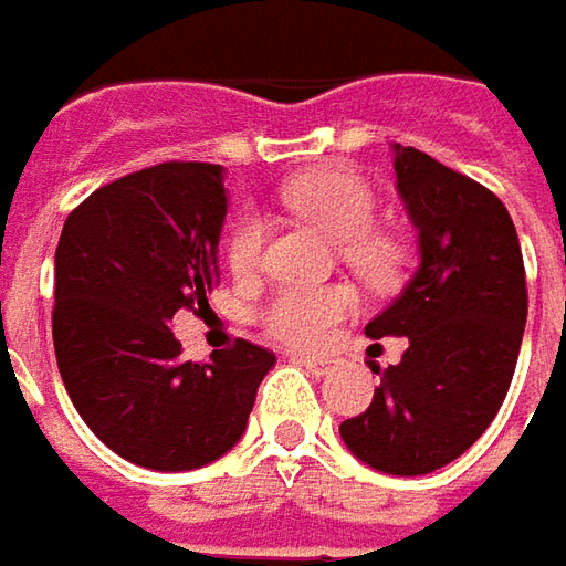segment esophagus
Returning a JSON list of instances; mask_svg holds the SVG:
<instances>
[{
	"label": "esophagus",
	"mask_w": 566,
	"mask_h": 566,
	"mask_svg": "<svg viewBox=\"0 0 566 566\" xmlns=\"http://www.w3.org/2000/svg\"><path fill=\"white\" fill-rule=\"evenodd\" d=\"M292 361L302 364L308 374H314V377H327V374H333L336 370V361H329V358H317V355H292Z\"/></svg>",
	"instance_id": "obj_1"
}]
</instances>
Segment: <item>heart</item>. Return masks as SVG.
Wrapping results in <instances>:
<instances>
[{"label": "heart", "mask_w": 566, "mask_h": 566, "mask_svg": "<svg viewBox=\"0 0 566 566\" xmlns=\"http://www.w3.org/2000/svg\"><path fill=\"white\" fill-rule=\"evenodd\" d=\"M280 202L292 214L317 223L329 237L339 239L343 258L367 280L389 283L401 268V245L389 233L374 227L377 221V192L355 170L314 168L292 177L280 186ZM264 227L258 218L239 221L227 242V264L239 276L252 274L261 261ZM355 311V292L348 286H314V290H280L274 292L258 321L274 339L295 348H317L329 339L336 324Z\"/></svg>", "instance_id": "heart-1"}]
</instances>
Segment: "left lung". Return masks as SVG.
Instances as JSON below:
<instances>
[{
    "instance_id": "left-lung-1",
    "label": "left lung",
    "mask_w": 566,
    "mask_h": 566,
    "mask_svg": "<svg viewBox=\"0 0 566 566\" xmlns=\"http://www.w3.org/2000/svg\"><path fill=\"white\" fill-rule=\"evenodd\" d=\"M398 192L417 227L420 268L364 333L405 336L370 408L339 423L355 458L382 473L446 468L486 433L517 367L526 324L521 239L483 184L396 143Z\"/></svg>"
}]
</instances>
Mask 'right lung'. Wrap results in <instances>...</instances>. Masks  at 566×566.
<instances>
[{
    "mask_svg": "<svg viewBox=\"0 0 566 566\" xmlns=\"http://www.w3.org/2000/svg\"><path fill=\"white\" fill-rule=\"evenodd\" d=\"M227 218L221 165L127 174L67 214L55 249L52 343L86 427L149 470H196L245 433L276 355L239 339L184 361L177 311H205Z\"/></svg>",
    "mask_w": 566,
    "mask_h": 566,
    "instance_id": "1",
    "label": "right lung"
}]
</instances>
